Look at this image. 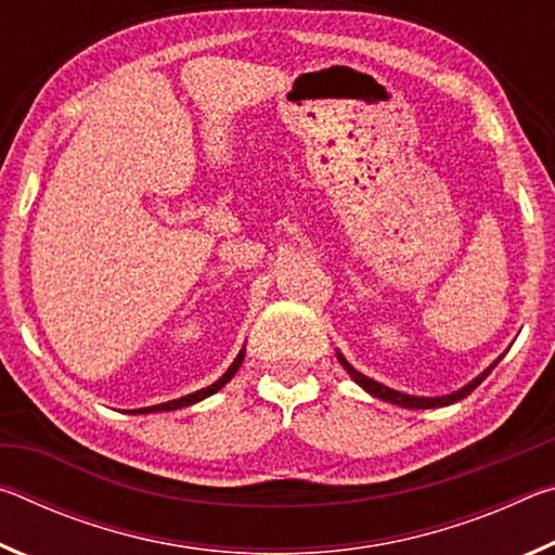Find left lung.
<instances>
[{"instance_id":"left-lung-1","label":"left lung","mask_w":555,"mask_h":555,"mask_svg":"<svg viewBox=\"0 0 555 555\" xmlns=\"http://www.w3.org/2000/svg\"><path fill=\"white\" fill-rule=\"evenodd\" d=\"M337 360H340V364L347 370V374H350V377H352L357 384H360V387H362L364 391H370L372 397H377V399H382V401H389V403H397V406H403V409H438V406H448V403H455V401H460V399H465L467 393H473V391L485 382L487 374H490V372L496 367V362H500L502 357H500V360H494V362L490 364V367H487L482 374H477V377H475L473 382L465 384L463 389H457V391H453V393H446V397H411V393L389 389V387H384V384H379V382L364 377V374L357 372V370L352 367V364L347 362L340 352H337Z\"/></svg>"}]
</instances>
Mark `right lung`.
<instances>
[{"mask_svg":"<svg viewBox=\"0 0 555 555\" xmlns=\"http://www.w3.org/2000/svg\"><path fill=\"white\" fill-rule=\"evenodd\" d=\"M242 360H244V350H240V354L234 357V362L230 364V370L222 374V377L215 382V384H210V387H205V389H201V391H193V393H188V397H181V399H173V401H166V403H156V406H146V409H134V411H129V413H154V411H176V409H181V406H191V403H198V401H203V399H208V397H212L215 391H220L224 384H228L234 374H237V370H240V364H242Z\"/></svg>","mask_w":555,"mask_h":555,"instance_id":"obj_1","label":"right lung"}]
</instances>
